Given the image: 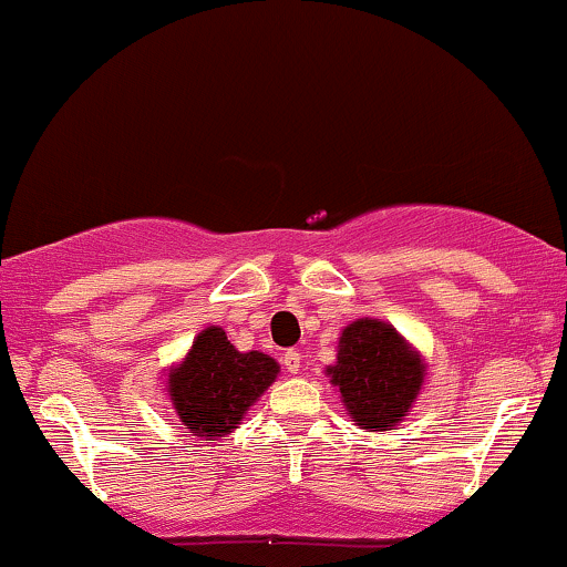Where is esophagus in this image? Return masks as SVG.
Here are the masks:
<instances>
[{"label":"esophagus","mask_w":567,"mask_h":567,"mask_svg":"<svg viewBox=\"0 0 567 567\" xmlns=\"http://www.w3.org/2000/svg\"><path fill=\"white\" fill-rule=\"evenodd\" d=\"M282 365L288 368V373H298V370H301V354H298L296 349L285 351V357H282Z\"/></svg>","instance_id":"1"}]
</instances>
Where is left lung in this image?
<instances>
[{"label": "left lung", "mask_w": 567, "mask_h": 567, "mask_svg": "<svg viewBox=\"0 0 567 567\" xmlns=\"http://www.w3.org/2000/svg\"><path fill=\"white\" fill-rule=\"evenodd\" d=\"M328 379L341 392L357 426L389 432L413 408L424 386V360L392 324L362 317L338 338L336 365Z\"/></svg>", "instance_id": "1"}]
</instances>
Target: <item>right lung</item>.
I'll use <instances>...</instances> for the list:
<instances>
[{
	"label": "right lung",
	"mask_w": 567,
	"mask_h": 567,
	"mask_svg": "<svg viewBox=\"0 0 567 567\" xmlns=\"http://www.w3.org/2000/svg\"><path fill=\"white\" fill-rule=\"evenodd\" d=\"M279 365L264 351H237L224 328L210 324L194 338L181 365L167 373V396L194 437L234 432L247 408L271 386Z\"/></svg>",
	"instance_id": "right-lung-1"
}]
</instances>
